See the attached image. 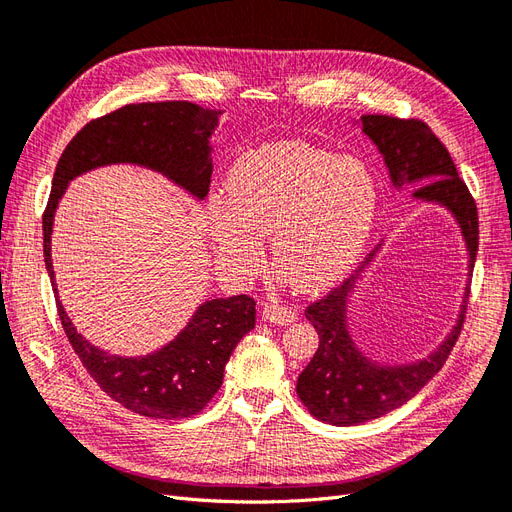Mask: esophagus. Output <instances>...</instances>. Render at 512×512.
Masks as SVG:
<instances>
[{"label": "esophagus", "instance_id": "34e87169", "mask_svg": "<svg viewBox=\"0 0 512 512\" xmlns=\"http://www.w3.org/2000/svg\"><path fill=\"white\" fill-rule=\"evenodd\" d=\"M262 318L269 320V322H275V324H290L297 320V312L294 309L286 307V305H277V303H269L262 307Z\"/></svg>", "mask_w": 512, "mask_h": 512}]
</instances>
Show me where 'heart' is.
Wrapping results in <instances>:
<instances>
[{"label":"heart","mask_w":512,"mask_h":512,"mask_svg":"<svg viewBox=\"0 0 512 512\" xmlns=\"http://www.w3.org/2000/svg\"><path fill=\"white\" fill-rule=\"evenodd\" d=\"M378 183L356 158L301 141L245 151L230 168L228 200H209V224L237 275L262 269L273 235V262L301 292L337 284L359 262L378 213Z\"/></svg>","instance_id":"obj_1"}]
</instances>
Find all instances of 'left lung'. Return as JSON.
I'll return each mask as SVG.
<instances>
[{
	"mask_svg": "<svg viewBox=\"0 0 512 512\" xmlns=\"http://www.w3.org/2000/svg\"><path fill=\"white\" fill-rule=\"evenodd\" d=\"M361 123L363 132L378 145L397 188L404 183H423L414 190L416 198H423L427 203H442L453 211L468 245L472 277L478 252V211L444 143L421 119L363 115ZM371 256L374 254H369V258ZM369 258H365V262H369ZM354 280V275L346 277L342 284L305 307V318L314 324L320 342L314 359L297 380V395L309 414L339 427L374 421L404 406L421 391L442 369L448 354L455 348L470 299L468 284L457 327L436 352H431L429 359L412 365L386 367L363 356L348 335L346 303Z\"/></svg>",
	"mask_w": 512,
	"mask_h": 512,
	"instance_id": "left-lung-1",
	"label": "left lung"
}]
</instances>
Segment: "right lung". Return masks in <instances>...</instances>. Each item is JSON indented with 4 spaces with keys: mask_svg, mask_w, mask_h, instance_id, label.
Here are the masks:
<instances>
[{
    "mask_svg": "<svg viewBox=\"0 0 512 512\" xmlns=\"http://www.w3.org/2000/svg\"><path fill=\"white\" fill-rule=\"evenodd\" d=\"M220 115L222 111L185 100L126 104L76 132L57 162L42 215L44 262L53 288L51 232L68 181L96 166L130 162L160 170L181 188L205 198L213 173L209 136ZM57 314L72 350L108 397L134 414L173 421L198 414L218 393L232 350L254 329L256 301L247 294L207 301L175 342L143 359L111 356L85 342L59 299Z\"/></svg>",
    "mask_w": 512,
    "mask_h": 512,
    "instance_id": "right-lung-1",
    "label": "right lung"
}]
</instances>
